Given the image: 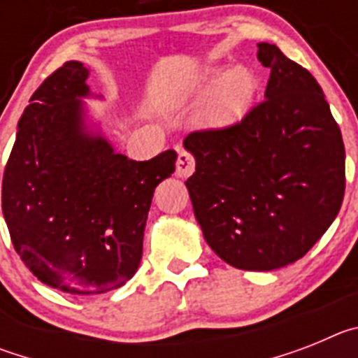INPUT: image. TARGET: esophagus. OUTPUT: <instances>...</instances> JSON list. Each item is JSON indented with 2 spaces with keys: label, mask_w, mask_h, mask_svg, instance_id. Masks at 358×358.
Masks as SVG:
<instances>
[{
  "label": "esophagus",
  "mask_w": 358,
  "mask_h": 358,
  "mask_svg": "<svg viewBox=\"0 0 358 358\" xmlns=\"http://www.w3.org/2000/svg\"><path fill=\"white\" fill-rule=\"evenodd\" d=\"M195 170V159L194 156L186 150H179L176 163V176L177 177H189Z\"/></svg>",
  "instance_id": "34e87169"
}]
</instances>
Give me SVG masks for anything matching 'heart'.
Here are the masks:
<instances>
[{
  "mask_svg": "<svg viewBox=\"0 0 358 358\" xmlns=\"http://www.w3.org/2000/svg\"><path fill=\"white\" fill-rule=\"evenodd\" d=\"M255 90V77L248 68L236 66L224 75L220 68L210 66L172 87L163 96L161 106L164 109H182L210 91L199 110L197 122L202 127H229L248 113Z\"/></svg>",
  "mask_w": 358,
  "mask_h": 358,
  "instance_id": "b5f03b06",
  "label": "heart"
}]
</instances>
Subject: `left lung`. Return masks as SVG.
<instances>
[{
	"instance_id": "left-lung-1",
	"label": "left lung",
	"mask_w": 358,
	"mask_h": 358,
	"mask_svg": "<svg viewBox=\"0 0 358 358\" xmlns=\"http://www.w3.org/2000/svg\"><path fill=\"white\" fill-rule=\"evenodd\" d=\"M271 68L265 100L242 122L189 132L186 181L204 240L226 264L274 271L324 235L344 197V143L321 85L276 44H258Z\"/></svg>"
}]
</instances>
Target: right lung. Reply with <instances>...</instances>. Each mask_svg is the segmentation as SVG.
I'll return each instance as SVG.
<instances>
[{"label":"right lung","mask_w":358,"mask_h":358,"mask_svg":"<svg viewBox=\"0 0 358 358\" xmlns=\"http://www.w3.org/2000/svg\"><path fill=\"white\" fill-rule=\"evenodd\" d=\"M90 69L69 61L31 94L3 173L1 208L19 258L68 294H102L131 280L143 255L154 189L176 150L148 161L116 154L85 125Z\"/></svg>","instance_id":"add662e5"}]
</instances>
